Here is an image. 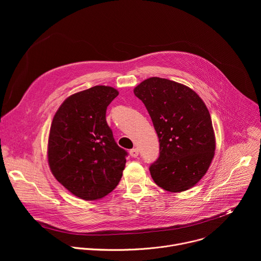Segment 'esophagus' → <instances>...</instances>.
<instances>
[{
  "label": "esophagus",
  "mask_w": 261,
  "mask_h": 261,
  "mask_svg": "<svg viewBox=\"0 0 261 261\" xmlns=\"http://www.w3.org/2000/svg\"><path fill=\"white\" fill-rule=\"evenodd\" d=\"M138 155H139V151H138V148H132V150L130 151V156H131V157H133V158H136Z\"/></svg>",
  "instance_id": "obj_1"
}]
</instances>
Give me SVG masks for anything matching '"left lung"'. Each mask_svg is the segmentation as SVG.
Returning <instances> with one entry per match:
<instances>
[{
    "instance_id": "left-lung-1",
    "label": "left lung",
    "mask_w": 261,
    "mask_h": 261,
    "mask_svg": "<svg viewBox=\"0 0 261 261\" xmlns=\"http://www.w3.org/2000/svg\"><path fill=\"white\" fill-rule=\"evenodd\" d=\"M157 132L160 152L150 166L154 181L169 192L192 188L207 171L216 140L208 110L201 98L178 83L151 77L134 89Z\"/></svg>"
}]
</instances>
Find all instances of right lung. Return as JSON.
Segmentation results:
<instances>
[{"label": "right lung", "mask_w": 261, "mask_h": 261, "mask_svg": "<svg viewBox=\"0 0 261 261\" xmlns=\"http://www.w3.org/2000/svg\"><path fill=\"white\" fill-rule=\"evenodd\" d=\"M119 92L96 86L68 97L56 113L49 132L50 170L64 187L85 200H97L121 180L128 153L106 122V109Z\"/></svg>", "instance_id": "right-lung-1"}]
</instances>
